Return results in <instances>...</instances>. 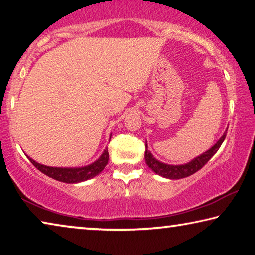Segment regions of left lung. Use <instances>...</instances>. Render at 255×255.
I'll return each instance as SVG.
<instances>
[{"instance_id": "8db88e82", "label": "left lung", "mask_w": 255, "mask_h": 255, "mask_svg": "<svg viewBox=\"0 0 255 255\" xmlns=\"http://www.w3.org/2000/svg\"><path fill=\"white\" fill-rule=\"evenodd\" d=\"M226 132L223 133V136L219 138L217 143H216L213 147L209 148L208 150H206L202 154H200L199 156L195 157L191 161L185 163V164H180V165H172V164H166L163 163L158 159L155 158L153 156V154L150 153V150L147 148V141H146V150H145V162L147 164V166L152 170L154 173L158 174L159 176H163L165 179H170V180H178V179H183L187 178V176L192 175L193 173H196L197 171H199L205 164L209 161V159L214 156V155L217 153V150L221 147V145L223 144V141L225 140L226 137Z\"/></svg>"}]
</instances>
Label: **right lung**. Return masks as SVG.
I'll use <instances>...</instances> for the list:
<instances>
[{
    "instance_id": "obj_1",
    "label": "right lung",
    "mask_w": 255,
    "mask_h": 255,
    "mask_svg": "<svg viewBox=\"0 0 255 255\" xmlns=\"http://www.w3.org/2000/svg\"><path fill=\"white\" fill-rule=\"evenodd\" d=\"M27 157L29 158V161L41 172V173L46 174L51 179L60 181V182H65V183H80V182H83V181L92 179L94 176H97L101 173L108 164V161H109V153H108V147H106V149L102 152L101 156L99 157L97 161L89 164V165L80 166V167L47 166V165H44V164L36 162L31 157H29L28 155Z\"/></svg>"
}]
</instances>
